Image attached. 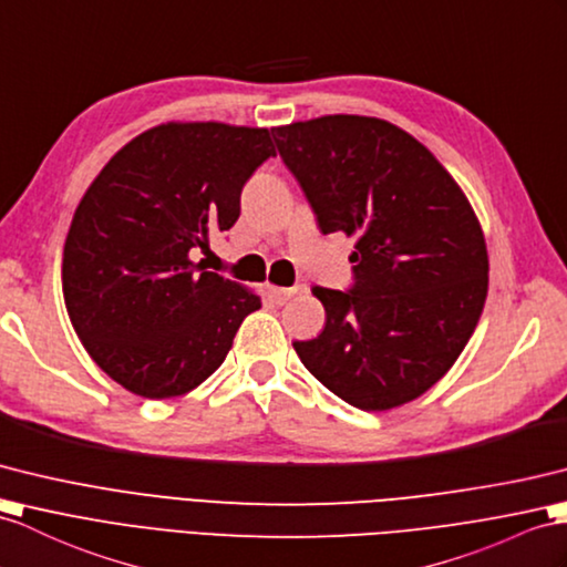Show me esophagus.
<instances>
[{
    "label": "esophagus",
    "mask_w": 567,
    "mask_h": 567,
    "mask_svg": "<svg viewBox=\"0 0 567 567\" xmlns=\"http://www.w3.org/2000/svg\"><path fill=\"white\" fill-rule=\"evenodd\" d=\"M298 293V288H284V286H269V298L276 302V306H284L286 300H291Z\"/></svg>",
    "instance_id": "1"
}]
</instances>
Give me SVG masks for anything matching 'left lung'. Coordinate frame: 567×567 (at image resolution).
Listing matches in <instances>:
<instances>
[{"mask_svg":"<svg viewBox=\"0 0 567 567\" xmlns=\"http://www.w3.org/2000/svg\"><path fill=\"white\" fill-rule=\"evenodd\" d=\"M317 226L355 238L353 286H315L327 322L293 349L363 411L421 396L472 339L488 293L486 240L462 187L396 124L324 115L274 127Z\"/></svg>","mask_w":567,"mask_h":567,"instance_id":"left-lung-1","label":"left lung"}]
</instances>
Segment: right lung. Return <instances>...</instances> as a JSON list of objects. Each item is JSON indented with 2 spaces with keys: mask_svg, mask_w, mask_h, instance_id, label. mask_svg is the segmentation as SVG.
<instances>
[{
  "mask_svg": "<svg viewBox=\"0 0 567 567\" xmlns=\"http://www.w3.org/2000/svg\"><path fill=\"white\" fill-rule=\"evenodd\" d=\"M276 156L269 130L165 122L93 179L66 233L62 291L84 349L144 399L187 394L226 361L261 300L192 255L240 216V192Z\"/></svg>",
  "mask_w": 567,
  "mask_h": 567,
  "instance_id": "add662e5",
  "label": "right lung"
}]
</instances>
